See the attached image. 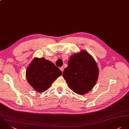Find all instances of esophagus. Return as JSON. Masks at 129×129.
Instances as JSON below:
<instances>
[{
  "mask_svg": "<svg viewBox=\"0 0 129 129\" xmlns=\"http://www.w3.org/2000/svg\"><path fill=\"white\" fill-rule=\"evenodd\" d=\"M60 70H61L62 72H63V71H64V68H63V67H60Z\"/></svg>",
  "mask_w": 129,
  "mask_h": 129,
  "instance_id": "esophagus-1",
  "label": "esophagus"
}]
</instances>
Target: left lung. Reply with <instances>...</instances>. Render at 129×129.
Listing matches in <instances>:
<instances>
[{"instance_id": "left-lung-1", "label": "left lung", "mask_w": 129, "mask_h": 129, "mask_svg": "<svg viewBox=\"0 0 129 129\" xmlns=\"http://www.w3.org/2000/svg\"><path fill=\"white\" fill-rule=\"evenodd\" d=\"M99 74V68L93 57L84 50L72 55L63 76L73 92L84 95L95 85Z\"/></svg>"}]
</instances>
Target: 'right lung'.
Here are the masks:
<instances>
[{
  "label": "right lung",
  "mask_w": 129,
  "mask_h": 129,
  "mask_svg": "<svg viewBox=\"0 0 129 129\" xmlns=\"http://www.w3.org/2000/svg\"><path fill=\"white\" fill-rule=\"evenodd\" d=\"M62 72L52 62L44 58H35L28 66L27 80L33 89L38 92L47 90Z\"/></svg>",
  "instance_id": "add662e5"
}]
</instances>
